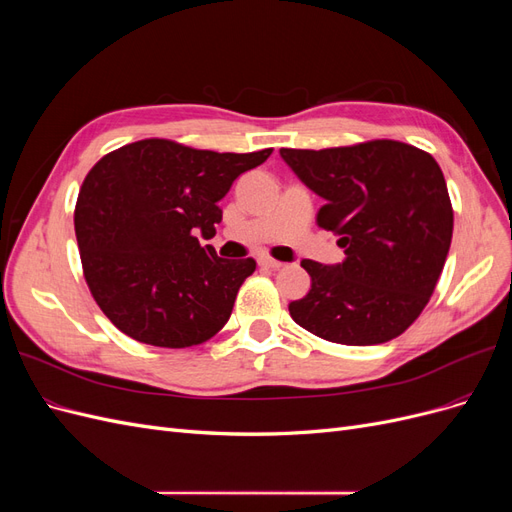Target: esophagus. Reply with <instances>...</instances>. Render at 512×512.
Returning <instances> with one entry per match:
<instances>
[{
  "instance_id": "esophagus-1",
  "label": "esophagus",
  "mask_w": 512,
  "mask_h": 512,
  "mask_svg": "<svg viewBox=\"0 0 512 512\" xmlns=\"http://www.w3.org/2000/svg\"><path fill=\"white\" fill-rule=\"evenodd\" d=\"M258 265H260V267H267V269H280L282 262H280V260H273V258H269V256H260V258H258Z\"/></svg>"
}]
</instances>
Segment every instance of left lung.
I'll return each mask as SVG.
<instances>
[{
  "label": "left lung",
  "mask_w": 512,
  "mask_h": 512,
  "mask_svg": "<svg viewBox=\"0 0 512 512\" xmlns=\"http://www.w3.org/2000/svg\"><path fill=\"white\" fill-rule=\"evenodd\" d=\"M324 198L318 226L339 237V265L303 260L312 288L288 305L305 331L346 346L391 342L421 316L453 239V207L438 162L399 141L280 149Z\"/></svg>",
  "instance_id": "left-lung-1"
}]
</instances>
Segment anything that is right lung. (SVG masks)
<instances>
[{
  "mask_svg": "<svg viewBox=\"0 0 512 512\" xmlns=\"http://www.w3.org/2000/svg\"><path fill=\"white\" fill-rule=\"evenodd\" d=\"M273 149L218 153L147 138L104 156L74 211L83 273L106 318L160 348L207 342L228 322L254 258L228 260L211 245L232 181Z\"/></svg>",
  "mask_w": 512,
  "mask_h": 512,
  "instance_id": "right-lung-1",
  "label": "right lung"
}]
</instances>
